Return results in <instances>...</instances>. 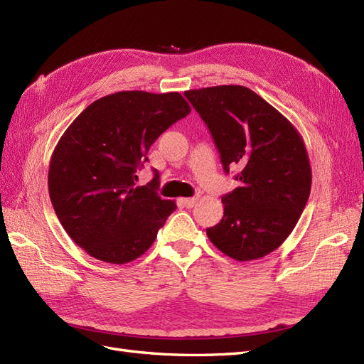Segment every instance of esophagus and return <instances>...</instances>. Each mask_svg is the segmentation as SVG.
Listing matches in <instances>:
<instances>
[{"label": "esophagus", "mask_w": 364, "mask_h": 364, "mask_svg": "<svg viewBox=\"0 0 364 364\" xmlns=\"http://www.w3.org/2000/svg\"><path fill=\"white\" fill-rule=\"evenodd\" d=\"M197 200H199V197H188V199H182L181 202L186 206V208H193L196 203H197Z\"/></svg>", "instance_id": "1"}]
</instances>
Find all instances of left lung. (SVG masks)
I'll list each match as a JSON object with an SVG mask.
<instances>
[{"label": "left lung", "instance_id": "8db88e82", "mask_svg": "<svg viewBox=\"0 0 364 364\" xmlns=\"http://www.w3.org/2000/svg\"><path fill=\"white\" fill-rule=\"evenodd\" d=\"M205 121L223 170L237 167L238 186L222 197L220 223L206 235L237 261L278 249L299 220L311 191V167L299 132L246 86L222 85L186 91Z\"/></svg>", "mask_w": 364, "mask_h": 364}]
</instances>
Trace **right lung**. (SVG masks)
Segmentation results:
<instances>
[{
    "label": "right lung",
    "instance_id": "right-lung-1",
    "mask_svg": "<svg viewBox=\"0 0 364 364\" xmlns=\"http://www.w3.org/2000/svg\"><path fill=\"white\" fill-rule=\"evenodd\" d=\"M191 112L179 92L121 91L98 98L65 130L53 151L48 193L67 234L91 257L139 258L176 209L156 190L159 174L136 186L150 146Z\"/></svg>",
    "mask_w": 364,
    "mask_h": 364
}]
</instances>
